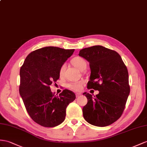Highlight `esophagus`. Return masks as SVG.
Returning a JSON list of instances; mask_svg holds the SVG:
<instances>
[{
  "label": "esophagus",
  "instance_id": "34e87169",
  "mask_svg": "<svg viewBox=\"0 0 147 147\" xmlns=\"http://www.w3.org/2000/svg\"><path fill=\"white\" fill-rule=\"evenodd\" d=\"M81 96V94H80V93H77L76 94V97H80V96Z\"/></svg>",
  "mask_w": 147,
  "mask_h": 147
}]
</instances>
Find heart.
Instances as JSON below:
<instances>
[{
  "mask_svg": "<svg viewBox=\"0 0 147 147\" xmlns=\"http://www.w3.org/2000/svg\"><path fill=\"white\" fill-rule=\"evenodd\" d=\"M71 63L80 71L85 70L86 67H87V63H86V60L83 58L80 57V56H76V57H74V58H73L72 60H71ZM65 69V65L63 64V65H62L61 67H60L59 70V74L60 76H63ZM83 84V81H75L70 82V83L67 85V86H68V88L69 89L73 90V91H80L81 90Z\"/></svg>",
  "mask_w": 147,
  "mask_h": 147,
  "instance_id": "b5f03b06",
  "label": "heart"
}]
</instances>
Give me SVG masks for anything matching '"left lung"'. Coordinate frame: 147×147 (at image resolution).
<instances>
[{
    "label": "left lung",
    "mask_w": 147,
    "mask_h": 147,
    "mask_svg": "<svg viewBox=\"0 0 147 147\" xmlns=\"http://www.w3.org/2000/svg\"><path fill=\"white\" fill-rule=\"evenodd\" d=\"M79 55L89 63L88 89L99 91L94 97L83 93L88 99L82 108L84 118L93 125H109L122 115L129 95L127 67L117 52L100 45L82 49Z\"/></svg>",
    "instance_id": "8db88e82"
}]
</instances>
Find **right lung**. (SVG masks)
<instances>
[{"label":"right lung","instance_id":"right-lung-1","mask_svg":"<svg viewBox=\"0 0 147 147\" xmlns=\"http://www.w3.org/2000/svg\"><path fill=\"white\" fill-rule=\"evenodd\" d=\"M74 49L47 47L31 52L20 70L19 92L33 121L45 127H54L65 119L66 109L76 95L64 89L59 96L50 86L59 78V70Z\"/></svg>","mask_w":147,"mask_h":147}]
</instances>
